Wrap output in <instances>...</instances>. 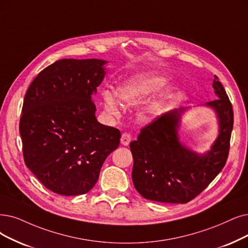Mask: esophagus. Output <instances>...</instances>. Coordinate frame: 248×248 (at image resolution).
Segmentation results:
<instances>
[{
    "instance_id": "1",
    "label": "esophagus",
    "mask_w": 248,
    "mask_h": 248,
    "mask_svg": "<svg viewBox=\"0 0 248 248\" xmlns=\"http://www.w3.org/2000/svg\"><path fill=\"white\" fill-rule=\"evenodd\" d=\"M131 141V134L128 133V132H124L121 135V143L123 145H128Z\"/></svg>"
}]
</instances>
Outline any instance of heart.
<instances>
[{"label": "heart", "instance_id": "b5f03b06", "mask_svg": "<svg viewBox=\"0 0 248 248\" xmlns=\"http://www.w3.org/2000/svg\"><path fill=\"white\" fill-rule=\"evenodd\" d=\"M165 79L157 76L135 79V80H130L119 86L115 93V95L117 100L123 105H137L144 100L147 95H150L153 92L163 85ZM169 96L170 91L166 90L158 94L154 101L142 108L140 114H138L140 120L143 122L153 121L160 114L164 102L167 98H169ZM103 100L106 111L113 116H118L119 108L115 96L111 93L105 92L103 93Z\"/></svg>", "mask_w": 248, "mask_h": 248}]
</instances>
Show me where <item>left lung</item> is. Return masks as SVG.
<instances>
[{
  "label": "left lung",
  "mask_w": 248,
  "mask_h": 248,
  "mask_svg": "<svg viewBox=\"0 0 248 248\" xmlns=\"http://www.w3.org/2000/svg\"><path fill=\"white\" fill-rule=\"evenodd\" d=\"M213 87L217 98L205 105L217 114L219 135L211 151L197 155L181 144L178 128L184 108L157 117L142 128L137 140L130 143L132 181L144 199L186 203L202 192L222 171L229 155L233 108L217 76Z\"/></svg>",
  "instance_id": "left-lung-1"
}]
</instances>
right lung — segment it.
Wrapping results in <instances>:
<instances>
[{
	"label": "right lung",
	"instance_id": "right-lung-1",
	"mask_svg": "<svg viewBox=\"0 0 248 248\" xmlns=\"http://www.w3.org/2000/svg\"><path fill=\"white\" fill-rule=\"evenodd\" d=\"M106 63L62 59L39 72L25 93L19 123L24 162L55 193L90 191L120 143L117 128L97 122L92 101Z\"/></svg>",
	"mask_w": 248,
	"mask_h": 248
}]
</instances>
